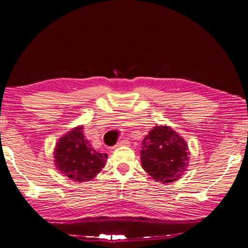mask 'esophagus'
<instances>
[{
    "label": "esophagus",
    "instance_id": "esophagus-1",
    "mask_svg": "<svg viewBox=\"0 0 248 248\" xmlns=\"http://www.w3.org/2000/svg\"><path fill=\"white\" fill-rule=\"evenodd\" d=\"M130 143H129V141L128 140H120L118 143H117L116 145H114V148L112 149H117V148H119V146H124V145H129Z\"/></svg>",
    "mask_w": 248,
    "mask_h": 248
}]
</instances>
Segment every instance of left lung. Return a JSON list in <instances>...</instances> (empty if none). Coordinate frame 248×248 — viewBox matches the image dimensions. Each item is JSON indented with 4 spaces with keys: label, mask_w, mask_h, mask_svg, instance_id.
Segmentation results:
<instances>
[{
    "label": "left lung",
    "mask_w": 248,
    "mask_h": 248,
    "mask_svg": "<svg viewBox=\"0 0 248 248\" xmlns=\"http://www.w3.org/2000/svg\"><path fill=\"white\" fill-rule=\"evenodd\" d=\"M141 163L154 180L169 184L186 171L190 152L178 132L169 125H155L142 141Z\"/></svg>",
    "instance_id": "8db88e82"
}]
</instances>
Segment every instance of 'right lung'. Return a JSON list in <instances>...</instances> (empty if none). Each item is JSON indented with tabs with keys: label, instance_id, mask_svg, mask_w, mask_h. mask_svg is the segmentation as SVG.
<instances>
[{
	"label": "right lung",
	"instance_id": "obj_1",
	"mask_svg": "<svg viewBox=\"0 0 248 248\" xmlns=\"http://www.w3.org/2000/svg\"><path fill=\"white\" fill-rule=\"evenodd\" d=\"M53 156L58 170L74 182L83 183L93 179L104 169L108 155L92 148L81 125L60 138Z\"/></svg>",
	"mask_w": 248,
	"mask_h": 248
}]
</instances>
